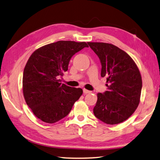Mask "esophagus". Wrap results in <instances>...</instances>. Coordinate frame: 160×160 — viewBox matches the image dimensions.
I'll list each match as a JSON object with an SVG mask.
<instances>
[{"instance_id":"esophagus-1","label":"esophagus","mask_w":160,"mask_h":160,"mask_svg":"<svg viewBox=\"0 0 160 160\" xmlns=\"http://www.w3.org/2000/svg\"><path fill=\"white\" fill-rule=\"evenodd\" d=\"M83 92H84V93L87 94V93H90L91 91H89V90H87V89H83Z\"/></svg>"}]
</instances>
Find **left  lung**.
Here are the masks:
<instances>
[{"instance_id":"8db88e82","label":"left lung","mask_w":160,"mask_h":160,"mask_svg":"<svg viewBox=\"0 0 160 160\" xmlns=\"http://www.w3.org/2000/svg\"><path fill=\"white\" fill-rule=\"evenodd\" d=\"M100 60L101 76L107 78V91L98 93L93 113L108 124L127 120L140 103L142 77L128 53L112 44L87 42Z\"/></svg>"}]
</instances>
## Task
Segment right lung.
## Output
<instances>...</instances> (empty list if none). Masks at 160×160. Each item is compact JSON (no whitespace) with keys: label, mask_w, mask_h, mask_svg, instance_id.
<instances>
[{"label":"right lung","mask_w":160,"mask_h":160,"mask_svg":"<svg viewBox=\"0 0 160 160\" xmlns=\"http://www.w3.org/2000/svg\"><path fill=\"white\" fill-rule=\"evenodd\" d=\"M84 47H89L85 42L60 40L40 47L29 57L23 71V96L42 122L62 120L82 96V89L62 84L60 77L68 70L71 57Z\"/></svg>","instance_id":"1"}]
</instances>
